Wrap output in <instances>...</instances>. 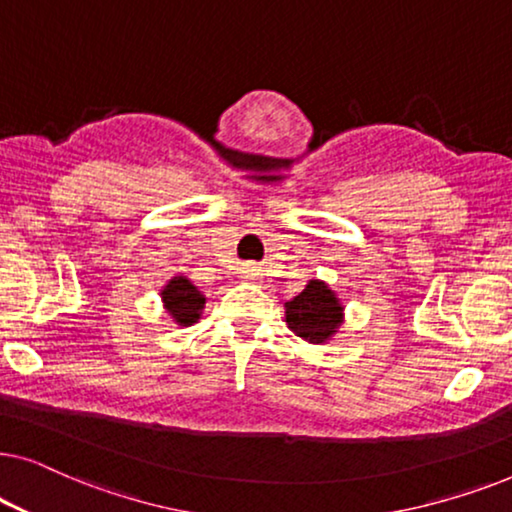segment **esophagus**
<instances>
[{
  "label": "esophagus",
  "mask_w": 512,
  "mask_h": 512,
  "mask_svg": "<svg viewBox=\"0 0 512 512\" xmlns=\"http://www.w3.org/2000/svg\"><path fill=\"white\" fill-rule=\"evenodd\" d=\"M240 277H242V282H261L263 272L258 270L256 265H244V268L240 270Z\"/></svg>",
  "instance_id": "esophagus-1"
}]
</instances>
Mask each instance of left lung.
Here are the masks:
<instances>
[{"instance_id":"8db88e82","label":"left lung","mask_w":512,"mask_h":512,"mask_svg":"<svg viewBox=\"0 0 512 512\" xmlns=\"http://www.w3.org/2000/svg\"><path fill=\"white\" fill-rule=\"evenodd\" d=\"M345 307L321 279H310L296 298L284 303L286 324L298 338L312 345H324L338 333Z\"/></svg>"}]
</instances>
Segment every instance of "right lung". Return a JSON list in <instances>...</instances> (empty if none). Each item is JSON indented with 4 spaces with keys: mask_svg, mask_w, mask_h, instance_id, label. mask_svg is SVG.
Wrapping results in <instances>:
<instances>
[{
    "mask_svg": "<svg viewBox=\"0 0 512 512\" xmlns=\"http://www.w3.org/2000/svg\"><path fill=\"white\" fill-rule=\"evenodd\" d=\"M163 305L170 317L177 321L179 326H193L200 319L202 310H205V296L198 291V286L191 284V279L184 275L172 277L170 282L160 291Z\"/></svg>",
    "mask_w": 512,
    "mask_h": 512,
    "instance_id": "add662e5",
    "label": "right lung"
}]
</instances>
